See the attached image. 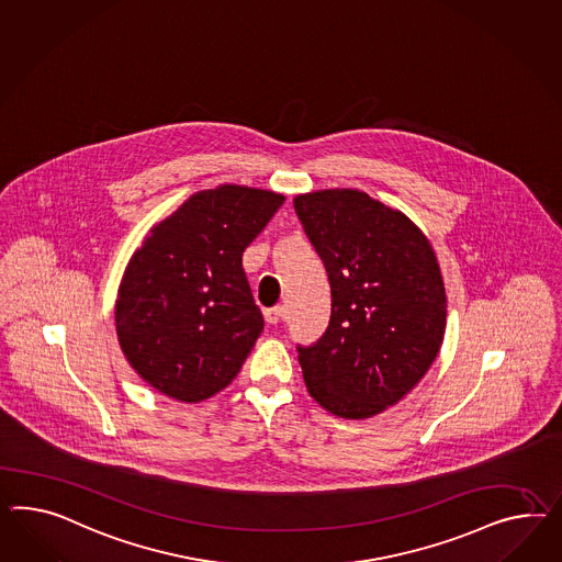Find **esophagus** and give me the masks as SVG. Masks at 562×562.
Here are the masks:
<instances>
[{
	"instance_id": "obj_1",
	"label": "esophagus",
	"mask_w": 562,
	"mask_h": 562,
	"mask_svg": "<svg viewBox=\"0 0 562 562\" xmlns=\"http://www.w3.org/2000/svg\"><path fill=\"white\" fill-rule=\"evenodd\" d=\"M263 317L266 321L270 323V325H282L284 321H286V311H284V306H272V308H268V311H263Z\"/></svg>"
}]
</instances>
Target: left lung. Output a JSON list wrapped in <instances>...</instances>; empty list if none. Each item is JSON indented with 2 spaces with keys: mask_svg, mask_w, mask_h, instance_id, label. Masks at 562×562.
I'll return each mask as SVG.
<instances>
[{
  "mask_svg": "<svg viewBox=\"0 0 562 562\" xmlns=\"http://www.w3.org/2000/svg\"><path fill=\"white\" fill-rule=\"evenodd\" d=\"M331 286V319L296 346L321 407L366 419L398 403L436 360L446 329L440 266L405 214L358 190L294 198Z\"/></svg>",
  "mask_w": 562,
  "mask_h": 562,
  "instance_id": "8db88e82",
  "label": "left lung"
}]
</instances>
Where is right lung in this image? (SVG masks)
<instances>
[{"instance_id":"add662e5","label":"right lung","mask_w":562,"mask_h":562,"mask_svg":"<svg viewBox=\"0 0 562 562\" xmlns=\"http://www.w3.org/2000/svg\"><path fill=\"white\" fill-rule=\"evenodd\" d=\"M282 202L245 186L202 190L135 251L119 290L116 334L153 389L198 403L237 376L263 329L243 251Z\"/></svg>"}]
</instances>
